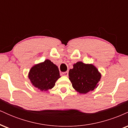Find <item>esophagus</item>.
I'll return each mask as SVG.
<instances>
[{
    "mask_svg": "<svg viewBox=\"0 0 128 128\" xmlns=\"http://www.w3.org/2000/svg\"><path fill=\"white\" fill-rule=\"evenodd\" d=\"M61 75L67 76L68 75V72H62V73H61Z\"/></svg>",
    "mask_w": 128,
    "mask_h": 128,
    "instance_id": "obj_1",
    "label": "esophagus"
}]
</instances>
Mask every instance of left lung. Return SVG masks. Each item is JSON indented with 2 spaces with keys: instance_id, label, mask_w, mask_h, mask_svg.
Here are the masks:
<instances>
[{
  "instance_id": "obj_1",
  "label": "left lung",
  "mask_w": 128,
  "mask_h": 128,
  "mask_svg": "<svg viewBox=\"0 0 128 128\" xmlns=\"http://www.w3.org/2000/svg\"><path fill=\"white\" fill-rule=\"evenodd\" d=\"M68 76L73 88L80 94L94 90L101 78V74L95 66L81 61L73 64V68L69 70Z\"/></svg>"
}]
</instances>
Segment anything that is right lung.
<instances>
[{
  "label": "right lung",
  "instance_id": "obj_1",
  "mask_svg": "<svg viewBox=\"0 0 128 128\" xmlns=\"http://www.w3.org/2000/svg\"><path fill=\"white\" fill-rule=\"evenodd\" d=\"M60 77L58 67L49 60L34 66L28 74L32 84L42 92L52 89Z\"/></svg>",
  "mask_w": 128,
  "mask_h": 128
}]
</instances>
